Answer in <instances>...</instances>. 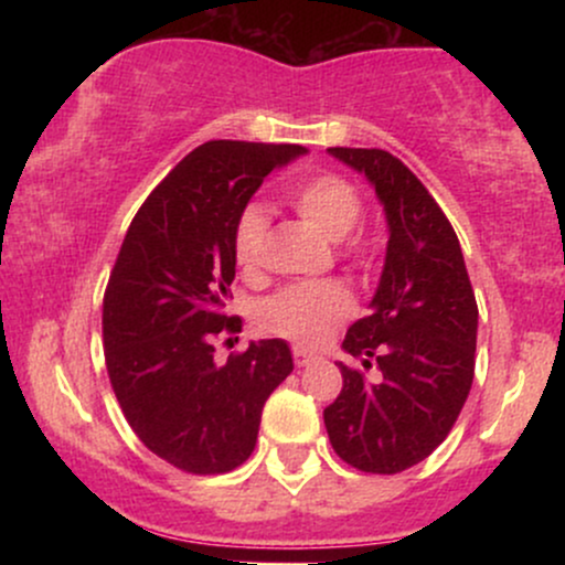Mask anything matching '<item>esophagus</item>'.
<instances>
[{"label":"esophagus","instance_id":"obj_1","mask_svg":"<svg viewBox=\"0 0 565 565\" xmlns=\"http://www.w3.org/2000/svg\"><path fill=\"white\" fill-rule=\"evenodd\" d=\"M291 359H295V366H308L313 364L316 355L305 348H291Z\"/></svg>","mask_w":565,"mask_h":565}]
</instances>
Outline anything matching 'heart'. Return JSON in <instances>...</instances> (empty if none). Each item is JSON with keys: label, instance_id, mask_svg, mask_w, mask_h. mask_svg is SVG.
<instances>
[{"label": "heart", "instance_id": "obj_1", "mask_svg": "<svg viewBox=\"0 0 565 565\" xmlns=\"http://www.w3.org/2000/svg\"><path fill=\"white\" fill-rule=\"evenodd\" d=\"M284 199L305 223L313 225L323 236H348L364 215V199L359 188L348 183L340 174H308L295 180ZM265 242H268V220L257 204L246 206L233 225V257L246 274H257L265 260ZM342 257L353 265L369 263V246L361 238L342 242ZM353 310L348 289L340 284H297L281 289L260 305V327L265 332L287 337L300 345H316L340 321H345Z\"/></svg>", "mask_w": 565, "mask_h": 565}]
</instances>
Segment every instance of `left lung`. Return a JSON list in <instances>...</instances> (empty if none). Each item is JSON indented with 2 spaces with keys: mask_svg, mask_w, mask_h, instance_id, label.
I'll return each mask as SVG.
<instances>
[{
  "mask_svg": "<svg viewBox=\"0 0 565 565\" xmlns=\"http://www.w3.org/2000/svg\"><path fill=\"white\" fill-rule=\"evenodd\" d=\"M329 153L366 174L385 204L391 242L372 313L342 342L364 369L340 364L342 391L323 408V425L350 468L395 476L444 444L468 401L476 291L449 217L404 161L382 148ZM372 363L377 381L365 377Z\"/></svg>",
  "mask_w": 565,
  "mask_h": 565,
  "instance_id": "obj_1",
  "label": "left lung"
}]
</instances>
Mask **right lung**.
<instances>
[{"label": "right lung", "instance_id": "obj_1", "mask_svg": "<svg viewBox=\"0 0 565 565\" xmlns=\"http://www.w3.org/2000/svg\"><path fill=\"white\" fill-rule=\"evenodd\" d=\"M305 153L287 142L210 140L151 196L116 255L103 295V353L129 427L172 468L217 476L249 459L268 395L289 377L284 340L215 359L236 276L233 225L265 174Z\"/></svg>", "mask_w": 565, "mask_h": 565}]
</instances>
